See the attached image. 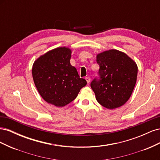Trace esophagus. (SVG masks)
Wrapping results in <instances>:
<instances>
[{
    "label": "esophagus",
    "instance_id": "obj_1",
    "mask_svg": "<svg viewBox=\"0 0 160 160\" xmlns=\"http://www.w3.org/2000/svg\"><path fill=\"white\" fill-rule=\"evenodd\" d=\"M85 79V80H86V81H87V83H89V82H90V78H89V77H86Z\"/></svg>",
    "mask_w": 160,
    "mask_h": 160
}]
</instances>
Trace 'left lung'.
<instances>
[{
    "mask_svg": "<svg viewBox=\"0 0 160 160\" xmlns=\"http://www.w3.org/2000/svg\"><path fill=\"white\" fill-rule=\"evenodd\" d=\"M99 66L98 77L91 82V88L101 105L115 109L127 102L135 85L136 63L124 52L112 49L97 56Z\"/></svg>",
    "mask_w": 160,
    "mask_h": 160,
    "instance_id": "1",
    "label": "left lung"
}]
</instances>
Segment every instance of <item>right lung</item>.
I'll return each mask as SVG.
<instances>
[{
  "mask_svg": "<svg viewBox=\"0 0 160 160\" xmlns=\"http://www.w3.org/2000/svg\"><path fill=\"white\" fill-rule=\"evenodd\" d=\"M71 51L59 47L34 62L32 74L36 88L47 103L63 107L73 101L87 81L70 64Z\"/></svg>",
  "mask_w": 160,
  "mask_h": 160,
  "instance_id": "1",
  "label": "right lung"
}]
</instances>
